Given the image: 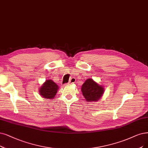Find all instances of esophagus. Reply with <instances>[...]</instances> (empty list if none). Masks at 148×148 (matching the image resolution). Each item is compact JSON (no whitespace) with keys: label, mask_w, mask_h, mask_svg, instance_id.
<instances>
[{"label":"esophagus","mask_w":148,"mask_h":148,"mask_svg":"<svg viewBox=\"0 0 148 148\" xmlns=\"http://www.w3.org/2000/svg\"><path fill=\"white\" fill-rule=\"evenodd\" d=\"M75 82H76V79H75V78H71V79H70V80L69 81L68 84H69V85H70V84H73V83H75Z\"/></svg>","instance_id":"esophagus-1"}]
</instances>
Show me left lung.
Masks as SVG:
<instances>
[{
	"mask_svg": "<svg viewBox=\"0 0 148 148\" xmlns=\"http://www.w3.org/2000/svg\"><path fill=\"white\" fill-rule=\"evenodd\" d=\"M81 92L86 101H97L103 96L104 87L98 84L92 78L87 79L81 87Z\"/></svg>",
	"mask_w": 148,
	"mask_h": 148,
	"instance_id": "8db88e82",
	"label": "left lung"
}]
</instances>
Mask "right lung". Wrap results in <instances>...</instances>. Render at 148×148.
Wrapping results in <instances>:
<instances>
[{"label": "right lung", "mask_w": 148, "mask_h": 148, "mask_svg": "<svg viewBox=\"0 0 148 148\" xmlns=\"http://www.w3.org/2000/svg\"><path fill=\"white\" fill-rule=\"evenodd\" d=\"M59 87L51 79L46 80L39 88V93L43 98L47 99L54 98L58 92Z\"/></svg>", "instance_id": "add662e5"}]
</instances>
